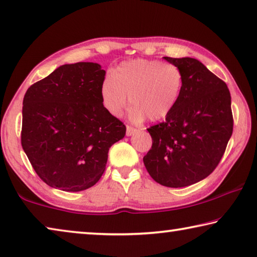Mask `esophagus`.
Segmentation results:
<instances>
[{"mask_svg":"<svg viewBox=\"0 0 257 257\" xmlns=\"http://www.w3.org/2000/svg\"><path fill=\"white\" fill-rule=\"evenodd\" d=\"M135 133H137L136 128H133V127H130V125H127V130H125V135H127V136H133Z\"/></svg>","mask_w":257,"mask_h":257,"instance_id":"obj_1","label":"esophagus"}]
</instances>
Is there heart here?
Masks as SVG:
<instances>
[{"instance_id":"heart-1","label":"heart","mask_w":257,"mask_h":257,"mask_svg":"<svg viewBox=\"0 0 257 257\" xmlns=\"http://www.w3.org/2000/svg\"><path fill=\"white\" fill-rule=\"evenodd\" d=\"M184 75L176 64L159 60L124 61L106 76L101 86L103 105L112 115L122 114L129 102L130 119L139 122L147 116L159 121L170 114L180 98Z\"/></svg>"}]
</instances>
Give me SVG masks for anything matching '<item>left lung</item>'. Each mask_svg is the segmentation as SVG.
Here are the masks:
<instances>
[{"instance_id":"1","label":"left lung","mask_w":257,"mask_h":257,"mask_svg":"<svg viewBox=\"0 0 257 257\" xmlns=\"http://www.w3.org/2000/svg\"><path fill=\"white\" fill-rule=\"evenodd\" d=\"M164 60L180 68L184 86L173 111L147 129L153 144L143 161L156 182L179 188L210 176L222 159L233 128L231 96L198 60Z\"/></svg>"}]
</instances>
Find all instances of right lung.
<instances>
[{
    "instance_id": "add662e5",
    "label": "right lung",
    "mask_w": 257,
    "mask_h": 257,
    "mask_svg": "<svg viewBox=\"0 0 257 257\" xmlns=\"http://www.w3.org/2000/svg\"><path fill=\"white\" fill-rule=\"evenodd\" d=\"M98 63L63 64L35 82L24 97L21 145L46 185L81 191L101 179L107 153L125 125L101 98Z\"/></svg>"
}]
</instances>
